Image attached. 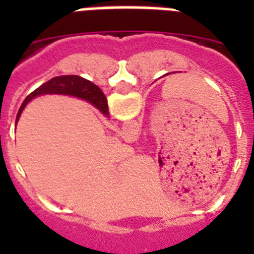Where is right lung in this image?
<instances>
[{
	"label": "right lung",
	"instance_id": "add662e5",
	"mask_svg": "<svg viewBox=\"0 0 254 254\" xmlns=\"http://www.w3.org/2000/svg\"><path fill=\"white\" fill-rule=\"evenodd\" d=\"M42 94H66V95L78 96V98H82L87 102L93 103L104 114L109 113L108 112L107 98H105V95L99 87L89 81V80H86V78H82L76 75H68L51 78L49 81H47L46 84L38 87L37 90L33 91L30 95L26 96V99L24 100L19 112H17L16 121L19 120L20 114H21L22 109L25 108V105L33 98H35L37 95H42Z\"/></svg>",
	"mask_w": 254,
	"mask_h": 254
}]
</instances>
